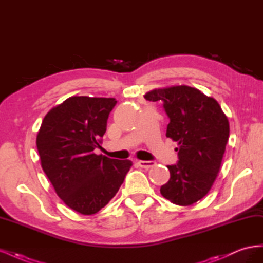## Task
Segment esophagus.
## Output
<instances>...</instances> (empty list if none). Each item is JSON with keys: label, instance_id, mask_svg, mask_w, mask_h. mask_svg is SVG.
<instances>
[{"label": "esophagus", "instance_id": "34e87169", "mask_svg": "<svg viewBox=\"0 0 263 263\" xmlns=\"http://www.w3.org/2000/svg\"><path fill=\"white\" fill-rule=\"evenodd\" d=\"M137 164L140 166V168L148 170V169H150V168H153V166L155 165V162H154V161H141V160H140V161L137 162Z\"/></svg>", "mask_w": 263, "mask_h": 263}]
</instances>
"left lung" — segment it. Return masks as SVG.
Segmentation results:
<instances>
[{
  "instance_id": "1",
  "label": "left lung",
  "mask_w": 263,
  "mask_h": 263,
  "mask_svg": "<svg viewBox=\"0 0 263 263\" xmlns=\"http://www.w3.org/2000/svg\"><path fill=\"white\" fill-rule=\"evenodd\" d=\"M161 101L170 123L166 137L178 142L179 162L168 165L161 195L180 206L193 205L216 180L229 137V122L218 102L189 85L158 87L145 95Z\"/></svg>"
}]
</instances>
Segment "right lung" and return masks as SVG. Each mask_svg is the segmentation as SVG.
Masks as SVG:
<instances>
[{
  "label": "right lung",
  "mask_w": 263,
  "mask_h": 263,
  "mask_svg": "<svg viewBox=\"0 0 263 263\" xmlns=\"http://www.w3.org/2000/svg\"><path fill=\"white\" fill-rule=\"evenodd\" d=\"M114 98L71 97L46 114L36 145L47 178L68 208L93 215L117 193L130 160L94 154L101 147Z\"/></svg>",
  "instance_id": "add662e5"
}]
</instances>
